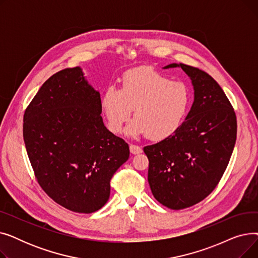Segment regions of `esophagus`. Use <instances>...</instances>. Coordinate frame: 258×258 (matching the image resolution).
Returning <instances> with one entry per match:
<instances>
[{"mask_svg": "<svg viewBox=\"0 0 258 258\" xmlns=\"http://www.w3.org/2000/svg\"><path fill=\"white\" fill-rule=\"evenodd\" d=\"M130 151H131V153L133 155H138V154H141L143 152L142 148L140 146L135 145V144H131L130 145Z\"/></svg>", "mask_w": 258, "mask_h": 258, "instance_id": "obj_1", "label": "esophagus"}]
</instances>
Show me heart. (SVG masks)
<instances>
[{
    "label": "heart",
    "instance_id": "heart-1",
    "mask_svg": "<svg viewBox=\"0 0 258 258\" xmlns=\"http://www.w3.org/2000/svg\"><path fill=\"white\" fill-rule=\"evenodd\" d=\"M191 95L182 81H174L148 67L126 71L121 87H108L101 107L108 130L119 133L130 119L135 120L127 133L132 136L146 135L154 141L164 140L179 130L189 111Z\"/></svg>",
    "mask_w": 258,
    "mask_h": 258
}]
</instances>
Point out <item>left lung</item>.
Segmentation results:
<instances>
[{"label":"left lung","instance_id":"1","mask_svg":"<svg viewBox=\"0 0 258 258\" xmlns=\"http://www.w3.org/2000/svg\"><path fill=\"white\" fill-rule=\"evenodd\" d=\"M175 67L190 77L195 101L177 132L143 151L155 199L180 210L207 198L221 181L235 145L237 122L232 104L208 73L184 63L164 69Z\"/></svg>","mask_w":258,"mask_h":258}]
</instances>
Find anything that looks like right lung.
<instances>
[{
	"mask_svg": "<svg viewBox=\"0 0 258 258\" xmlns=\"http://www.w3.org/2000/svg\"><path fill=\"white\" fill-rule=\"evenodd\" d=\"M101 99L79 67L48 78L24 113L23 136L35 179L60 206L92 213L110 198L128 144L106 130Z\"/></svg>",
	"mask_w": 258,
	"mask_h": 258,
	"instance_id": "obj_1",
	"label": "right lung"
}]
</instances>
